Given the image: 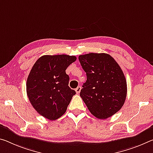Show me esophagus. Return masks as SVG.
I'll list each match as a JSON object with an SVG mask.
<instances>
[{
    "label": "esophagus",
    "instance_id": "1",
    "mask_svg": "<svg viewBox=\"0 0 153 153\" xmlns=\"http://www.w3.org/2000/svg\"><path fill=\"white\" fill-rule=\"evenodd\" d=\"M80 91H81V87L80 86H77V88H76V93L79 94V93H80Z\"/></svg>",
    "mask_w": 153,
    "mask_h": 153
}]
</instances>
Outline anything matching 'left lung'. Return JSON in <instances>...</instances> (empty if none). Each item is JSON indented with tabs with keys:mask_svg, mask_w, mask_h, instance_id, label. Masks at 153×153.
<instances>
[{
	"mask_svg": "<svg viewBox=\"0 0 153 153\" xmlns=\"http://www.w3.org/2000/svg\"><path fill=\"white\" fill-rule=\"evenodd\" d=\"M78 59L87 77L79 95L96 118L110 117L120 110L127 97V81L122 69L105 53H90Z\"/></svg>",
	"mask_w": 153,
	"mask_h": 153,
	"instance_id": "1",
	"label": "left lung"
}]
</instances>
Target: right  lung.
I'll return each instance as SVG.
<instances>
[{"mask_svg": "<svg viewBox=\"0 0 153 153\" xmlns=\"http://www.w3.org/2000/svg\"><path fill=\"white\" fill-rule=\"evenodd\" d=\"M76 60L74 56L44 55L30 70L26 93L35 110L47 119L56 120L67 110L76 91L69 86L65 70Z\"/></svg>", "mask_w": 153, "mask_h": 153, "instance_id": "add662e5", "label": "right lung"}]
</instances>
